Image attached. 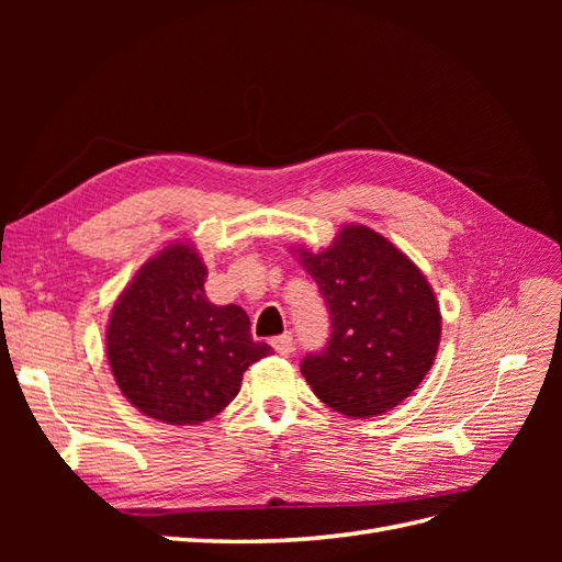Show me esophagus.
<instances>
[{"mask_svg": "<svg viewBox=\"0 0 562 562\" xmlns=\"http://www.w3.org/2000/svg\"><path fill=\"white\" fill-rule=\"evenodd\" d=\"M271 347H274V351L281 353V356H291V351H293V335L285 333V335L274 337V339H271Z\"/></svg>", "mask_w": 562, "mask_h": 562, "instance_id": "obj_1", "label": "esophagus"}]
</instances>
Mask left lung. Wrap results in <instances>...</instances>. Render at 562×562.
<instances>
[{
    "label": "left lung",
    "mask_w": 562,
    "mask_h": 562,
    "mask_svg": "<svg viewBox=\"0 0 562 562\" xmlns=\"http://www.w3.org/2000/svg\"><path fill=\"white\" fill-rule=\"evenodd\" d=\"M330 314V337L300 366L333 411L368 419L396 407L431 370L440 310L429 281L382 234L339 229L330 248H300Z\"/></svg>",
    "instance_id": "1"
}]
</instances>
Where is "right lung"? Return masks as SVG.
<instances>
[{
    "label": "right lung",
    "instance_id": "obj_1",
    "mask_svg": "<svg viewBox=\"0 0 562 562\" xmlns=\"http://www.w3.org/2000/svg\"><path fill=\"white\" fill-rule=\"evenodd\" d=\"M209 269L187 244L147 260L119 295L108 326V361L131 405L176 427L201 424L234 401L241 378L271 351L252 342L248 314L209 302Z\"/></svg>",
    "mask_w": 562,
    "mask_h": 562
}]
</instances>
